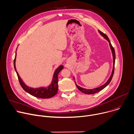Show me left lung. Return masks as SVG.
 Masks as SVG:
<instances>
[{
	"label": "left lung",
	"mask_w": 134,
	"mask_h": 134,
	"mask_svg": "<svg viewBox=\"0 0 134 134\" xmlns=\"http://www.w3.org/2000/svg\"><path fill=\"white\" fill-rule=\"evenodd\" d=\"M99 31V33L100 34V35L103 36L104 39L105 40H107L108 42H109V46H110V49L111 50V52H112V57H113V67H112V72H111V74L110 76V77L109 78V79L108 80V81H107V82L105 83H104L103 85L99 86V87H96V88H92V89H87V88H83V87H82L79 85H77V84L76 83V82H75V84L76 85V86H77V88L81 91L82 92V93H84V94H95V93H97L100 91H101V90H102L103 89H104L108 85H109V84L110 83V82H111L112 79V77H113V73H114V64H115V59H116V54H115V51H114V48H113V47L112 46L111 44V42L109 39L108 37L105 34H104L103 33H102V32H101L100 31L98 30ZM73 79L74 80H75V78L74 77H73Z\"/></svg>",
	"instance_id": "8db88e82"
}]
</instances>
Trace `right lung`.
Listing matches in <instances>:
<instances>
[{"label": "right lung", "instance_id": "obj_1", "mask_svg": "<svg viewBox=\"0 0 134 134\" xmlns=\"http://www.w3.org/2000/svg\"><path fill=\"white\" fill-rule=\"evenodd\" d=\"M17 49H16V50H17ZM16 58V52H15V59L14 60V66L15 70L16 72V74L17 75L19 82H20V84H21L22 87L23 88V90L25 91H26L27 93L32 95V96L38 98L49 99V98L54 97V95L57 94V92H58V76L59 72L64 68V66H63L62 65L59 66L55 70V71L53 73L51 83L49 85H48L47 87L41 86V87H39L33 88V87H29L27 85H26L24 83V82L21 79V78L20 77V75H19L18 72L17 71V70L16 68V65H15Z\"/></svg>", "mask_w": 134, "mask_h": 134}]
</instances>
